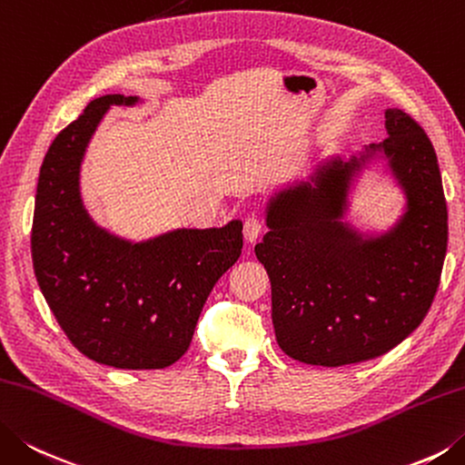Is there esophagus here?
Segmentation results:
<instances>
[{
  "instance_id": "34e87169",
  "label": "esophagus",
  "mask_w": 465,
  "mask_h": 465,
  "mask_svg": "<svg viewBox=\"0 0 465 465\" xmlns=\"http://www.w3.org/2000/svg\"><path fill=\"white\" fill-rule=\"evenodd\" d=\"M261 231H262V224H261L257 216H249L242 224V234H244V241H247V242H255L259 239Z\"/></svg>"
}]
</instances>
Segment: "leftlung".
Listing matches in <instances>:
<instances>
[{
  "label": "left lung",
  "instance_id": "left-lung-1",
  "mask_svg": "<svg viewBox=\"0 0 465 465\" xmlns=\"http://www.w3.org/2000/svg\"><path fill=\"white\" fill-rule=\"evenodd\" d=\"M387 139L313 165L265 200L255 255L271 279V318L283 352L303 364L344 366L389 352L423 322L448 251L437 155L401 109L384 111ZM374 167L403 196L384 230L349 221L360 180Z\"/></svg>",
  "mask_w": 465,
  "mask_h": 465
}]
</instances>
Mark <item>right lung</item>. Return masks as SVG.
<instances>
[{
    "mask_svg": "<svg viewBox=\"0 0 465 465\" xmlns=\"http://www.w3.org/2000/svg\"><path fill=\"white\" fill-rule=\"evenodd\" d=\"M143 103L96 96L60 131L42 162L32 224L34 273L60 328L86 358L125 371L165 369L183 356L206 297L242 249L239 218L134 241L91 216L86 150L111 107Z\"/></svg>",
    "mask_w": 465,
    "mask_h": 465,
    "instance_id": "add662e5",
    "label": "right lung"
}]
</instances>
